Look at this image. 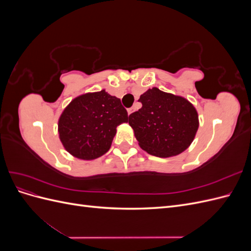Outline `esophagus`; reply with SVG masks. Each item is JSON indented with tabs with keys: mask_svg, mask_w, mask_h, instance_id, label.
Listing matches in <instances>:
<instances>
[{
	"mask_svg": "<svg viewBox=\"0 0 251 251\" xmlns=\"http://www.w3.org/2000/svg\"><path fill=\"white\" fill-rule=\"evenodd\" d=\"M134 111H135L134 107H132V108H128V109H127V114H128V115H131V114H132Z\"/></svg>",
	"mask_w": 251,
	"mask_h": 251,
	"instance_id": "esophagus-1",
	"label": "esophagus"
}]
</instances>
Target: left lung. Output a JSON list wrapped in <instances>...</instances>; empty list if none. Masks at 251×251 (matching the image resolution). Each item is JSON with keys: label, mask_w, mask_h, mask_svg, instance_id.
Returning a JSON list of instances; mask_svg holds the SVG:
<instances>
[{"label": "left lung", "mask_w": 251, "mask_h": 251, "mask_svg": "<svg viewBox=\"0 0 251 251\" xmlns=\"http://www.w3.org/2000/svg\"><path fill=\"white\" fill-rule=\"evenodd\" d=\"M139 101L142 108L131 114L128 124L142 150L165 158L191 146L199 127L198 113L191 102L158 88L148 90Z\"/></svg>", "instance_id": "left-lung-1"}]
</instances>
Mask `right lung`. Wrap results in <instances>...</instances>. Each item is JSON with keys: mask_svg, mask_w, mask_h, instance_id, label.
<instances>
[{"mask_svg": "<svg viewBox=\"0 0 251 251\" xmlns=\"http://www.w3.org/2000/svg\"><path fill=\"white\" fill-rule=\"evenodd\" d=\"M127 119L119 98L104 90L87 93L74 98L60 115L59 138L71 155L92 160L107 153L116 127Z\"/></svg>", "mask_w": 251, "mask_h": 251, "instance_id": "right-lung-1", "label": "right lung"}]
</instances>
